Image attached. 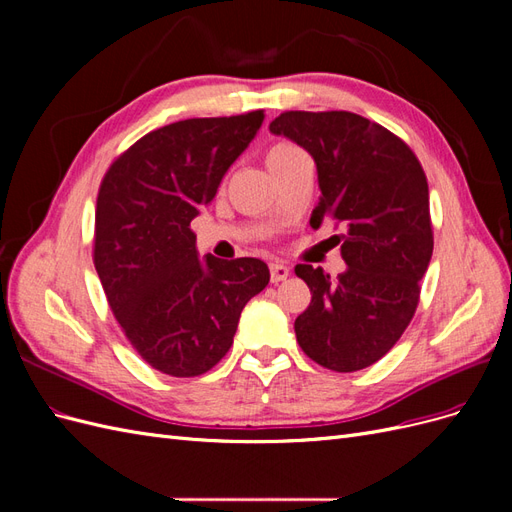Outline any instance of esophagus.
Here are the masks:
<instances>
[{"instance_id":"esophagus-1","label":"esophagus","mask_w":512,"mask_h":512,"mask_svg":"<svg viewBox=\"0 0 512 512\" xmlns=\"http://www.w3.org/2000/svg\"><path fill=\"white\" fill-rule=\"evenodd\" d=\"M269 269H271V282H273V284L284 282L286 277L290 275V269L284 265V262H271Z\"/></svg>"}]
</instances>
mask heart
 <instances>
[{
	"mask_svg": "<svg viewBox=\"0 0 512 512\" xmlns=\"http://www.w3.org/2000/svg\"><path fill=\"white\" fill-rule=\"evenodd\" d=\"M299 151H301V149H297V147L290 145V143H277V145H273V147L269 149V153H267V164L277 162V160H286V158L294 156V153H299Z\"/></svg>",
	"mask_w": 512,
	"mask_h": 512,
	"instance_id": "obj_1",
	"label": "heart"
}]
</instances>
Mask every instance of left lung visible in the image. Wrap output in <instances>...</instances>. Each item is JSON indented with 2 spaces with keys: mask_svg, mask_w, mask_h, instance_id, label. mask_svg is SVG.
<instances>
[{
  "mask_svg": "<svg viewBox=\"0 0 512 512\" xmlns=\"http://www.w3.org/2000/svg\"><path fill=\"white\" fill-rule=\"evenodd\" d=\"M269 130L316 162L312 228H344L335 239L348 269L337 280L320 267H294L312 290L294 320L297 342L327 369H365L397 344L416 312L433 252L427 177L401 138L348 111H288Z\"/></svg>",
  "mask_w": 512,
  "mask_h": 512,
  "instance_id": "left-lung-1",
  "label": "left lung"
}]
</instances>
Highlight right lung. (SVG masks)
<instances>
[{
	"mask_svg": "<svg viewBox=\"0 0 512 512\" xmlns=\"http://www.w3.org/2000/svg\"><path fill=\"white\" fill-rule=\"evenodd\" d=\"M262 121L252 111L170 123L121 153L102 179L94 265L123 333L162 374L192 378L218 365L245 303L269 284L258 258L200 260L190 228Z\"/></svg>",
	"mask_w": 512,
	"mask_h": 512,
	"instance_id": "add662e5",
	"label": "right lung"
}]
</instances>
